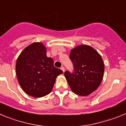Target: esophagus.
<instances>
[{
	"label": "esophagus",
	"instance_id": "34e87169",
	"mask_svg": "<svg viewBox=\"0 0 126 126\" xmlns=\"http://www.w3.org/2000/svg\"><path fill=\"white\" fill-rule=\"evenodd\" d=\"M61 69L62 70V71H63V72H64V71H65V68H64V67H61Z\"/></svg>",
	"mask_w": 126,
	"mask_h": 126
}]
</instances>
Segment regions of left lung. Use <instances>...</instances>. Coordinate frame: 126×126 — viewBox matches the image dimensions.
<instances>
[{"mask_svg": "<svg viewBox=\"0 0 126 126\" xmlns=\"http://www.w3.org/2000/svg\"><path fill=\"white\" fill-rule=\"evenodd\" d=\"M69 57L74 71L73 74L64 73L67 81L73 93L88 96L102 83L105 70L102 57L92 47L81 45L71 50Z\"/></svg>", "mask_w": 126, "mask_h": 126, "instance_id": "obj_1", "label": "left lung"}]
</instances>
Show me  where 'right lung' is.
Here are the masks:
<instances>
[{
  "label": "right lung",
  "instance_id": "right-lung-1",
  "mask_svg": "<svg viewBox=\"0 0 126 126\" xmlns=\"http://www.w3.org/2000/svg\"><path fill=\"white\" fill-rule=\"evenodd\" d=\"M16 73L21 88L33 97L41 98L52 92L56 78L63 73L47 56L42 42H34L24 48L17 57Z\"/></svg>",
  "mask_w": 126,
  "mask_h": 126
}]
</instances>
